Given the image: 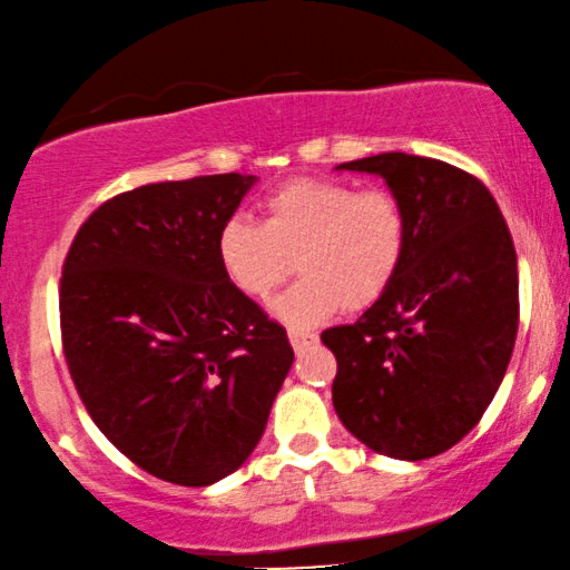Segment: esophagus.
<instances>
[{
  "label": "esophagus",
  "mask_w": 570,
  "mask_h": 570,
  "mask_svg": "<svg viewBox=\"0 0 570 570\" xmlns=\"http://www.w3.org/2000/svg\"><path fill=\"white\" fill-rule=\"evenodd\" d=\"M289 342H292V347H294V352H302L305 347H309V344H315L318 342V336L315 334H305V331H289Z\"/></svg>",
  "instance_id": "esophagus-1"
}]
</instances>
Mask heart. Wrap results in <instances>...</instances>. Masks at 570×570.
I'll return each instance as SVG.
<instances>
[{"mask_svg": "<svg viewBox=\"0 0 570 570\" xmlns=\"http://www.w3.org/2000/svg\"><path fill=\"white\" fill-rule=\"evenodd\" d=\"M263 213V223H223L218 261L236 289L255 302L268 299L297 261L302 278L273 305L289 326H318L338 307L368 309L405 263L407 213L384 186L294 178L265 197Z\"/></svg>", "mask_w": 570, "mask_h": 570, "instance_id": "heart-1", "label": "heart"}]
</instances>
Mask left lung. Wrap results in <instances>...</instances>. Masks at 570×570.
Returning a JSON list of instances; mask_svg holds the SVG:
<instances>
[{
	"label": "left lung",
	"mask_w": 570,
	"mask_h": 570,
	"mask_svg": "<svg viewBox=\"0 0 570 570\" xmlns=\"http://www.w3.org/2000/svg\"><path fill=\"white\" fill-rule=\"evenodd\" d=\"M379 173L407 213L405 263L376 305L321 342L338 421L379 455L434 458L484 415L518 334V257L492 191L405 153L342 163Z\"/></svg>",
	"instance_id": "obj_1"
}]
</instances>
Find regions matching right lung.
<instances>
[{
	"mask_svg": "<svg viewBox=\"0 0 570 570\" xmlns=\"http://www.w3.org/2000/svg\"><path fill=\"white\" fill-rule=\"evenodd\" d=\"M255 176L102 202L62 263L60 334L97 429L153 476L207 487L261 442L292 368L286 328L228 281L218 234Z\"/></svg>",
	"mask_w": 570,
	"mask_h": 570,
	"instance_id": "obj_1",
	"label": "right lung"
}]
</instances>
